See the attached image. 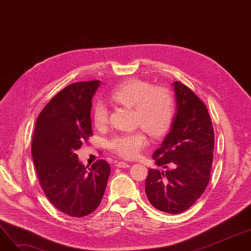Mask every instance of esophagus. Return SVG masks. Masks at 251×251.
I'll list each match as a JSON object with an SVG mask.
<instances>
[{
	"label": "esophagus",
	"instance_id": "34e87169",
	"mask_svg": "<svg viewBox=\"0 0 251 251\" xmlns=\"http://www.w3.org/2000/svg\"><path fill=\"white\" fill-rule=\"evenodd\" d=\"M116 167H118V168H129L130 165L126 162H119V163L116 164Z\"/></svg>",
	"mask_w": 251,
	"mask_h": 251
}]
</instances>
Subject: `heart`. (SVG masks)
<instances>
[{"label": "heart", "instance_id": "1", "mask_svg": "<svg viewBox=\"0 0 251 251\" xmlns=\"http://www.w3.org/2000/svg\"><path fill=\"white\" fill-rule=\"evenodd\" d=\"M116 102L128 108H134L136 122L154 137L164 135L172 123L174 117L173 99L165 88L153 87L148 81L131 78L117 85L111 92ZM92 119L99 128L109 120L108 107L102 101H97L92 109ZM148 142L142 131L121 133L113 136L109 141L110 149L125 159H133L139 154Z\"/></svg>", "mask_w": 251, "mask_h": 251}]
</instances>
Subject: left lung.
Listing matches in <instances>:
<instances>
[{"mask_svg": "<svg viewBox=\"0 0 251 251\" xmlns=\"http://www.w3.org/2000/svg\"><path fill=\"white\" fill-rule=\"evenodd\" d=\"M172 85L176 112L170 132L152 155L166 170H149L146 193L153 207L176 215L188 209L207 186L215 134L205 104L186 85Z\"/></svg>", "mask_w": 251, "mask_h": 251, "instance_id": "obj_1", "label": "left lung"}]
</instances>
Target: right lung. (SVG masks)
<instances>
[{"mask_svg": "<svg viewBox=\"0 0 251 251\" xmlns=\"http://www.w3.org/2000/svg\"><path fill=\"white\" fill-rule=\"evenodd\" d=\"M100 85V80L76 82L58 92L39 114L31 143L36 174L48 200L76 218L100 205L111 173L105 161L88 168L76 154L92 135L91 100Z\"/></svg>", "mask_w": 251, "mask_h": 251, "instance_id": "right-lung-1", "label": "right lung"}]
</instances>
